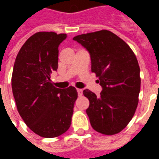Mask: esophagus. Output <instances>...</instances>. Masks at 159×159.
I'll use <instances>...</instances> for the list:
<instances>
[{"label": "esophagus", "mask_w": 159, "mask_h": 159, "mask_svg": "<svg viewBox=\"0 0 159 159\" xmlns=\"http://www.w3.org/2000/svg\"><path fill=\"white\" fill-rule=\"evenodd\" d=\"M76 91H77V93H78V95H79V96L83 95V89H77Z\"/></svg>", "instance_id": "34e87169"}]
</instances>
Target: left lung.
Returning <instances> with one entry per match:
<instances>
[{
  "mask_svg": "<svg viewBox=\"0 0 159 159\" xmlns=\"http://www.w3.org/2000/svg\"><path fill=\"white\" fill-rule=\"evenodd\" d=\"M89 51L91 70L99 77L100 95L83 90L89 100L86 110L97 132L112 135L121 132L134 115L140 90V66L136 56L123 40L110 30L75 36Z\"/></svg>",
  "mask_w": 159,
  "mask_h": 159,
  "instance_id": "1",
  "label": "left lung"
}]
</instances>
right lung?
I'll return each instance as SVG.
<instances>
[{
  "label": "right lung",
  "mask_w": 159,
  "mask_h": 159,
  "mask_svg": "<svg viewBox=\"0 0 159 159\" xmlns=\"http://www.w3.org/2000/svg\"><path fill=\"white\" fill-rule=\"evenodd\" d=\"M66 34L37 32L27 40L16 57L12 89L19 115L34 133L54 138L69 129L77 99L72 86L58 89L51 73L58 69L59 46Z\"/></svg>",
  "instance_id": "right-lung-1"
}]
</instances>
